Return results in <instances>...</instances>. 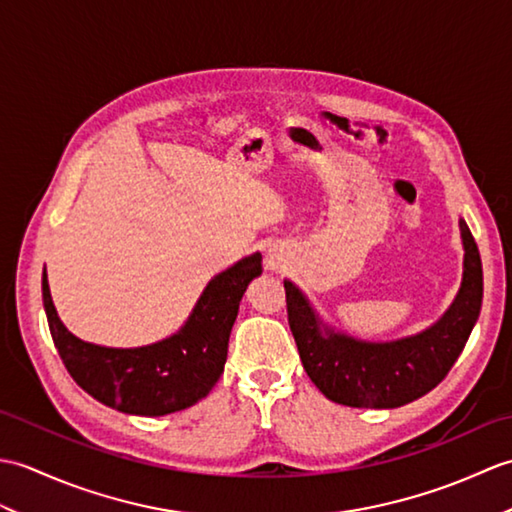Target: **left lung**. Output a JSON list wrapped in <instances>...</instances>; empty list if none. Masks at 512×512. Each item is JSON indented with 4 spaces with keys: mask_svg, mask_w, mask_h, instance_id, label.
<instances>
[{
    "mask_svg": "<svg viewBox=\"0 0 512 512\" xmlns=\"http://www.w3.org/2000/svg\"><path fill=\"white\" fill-rule=\"evenodd\" d=\"M464 275L458 297L429 330L391 343H365L321 330L306 297L284 281L288 323L303 369L325 398L347 407L394 409L440 385L464 350L482 308V259L475 239L460 220Z\"/></svg>",
    "mask_w": 512,
    "mask_h": 512,
    "instance_id": "1",
    "label": "left lung"
}]
</instances>
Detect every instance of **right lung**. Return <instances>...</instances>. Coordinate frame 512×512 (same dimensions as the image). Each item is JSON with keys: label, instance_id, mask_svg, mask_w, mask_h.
Instances as JSON below:
<instances>
[{"label": "right lung", "instance_id": "1", "mask_svg": "<svg viewBox=\"0 0 512 512\" xmlns=\"http://www.w3.org/2000/svg\"><path fill=\"white\" fill-rule=\"evenodd\" d=\"M257 275H262V255L239 259L209 281L176 334L132 350L85 343L65 330L54 310L46 270L41 279L43 308L54 347L76 385L123 413L165 416L195 405L222 376L239 301Z\"/></svg>", "mask_w": 512, "mask_h": 512}]
</instances>
